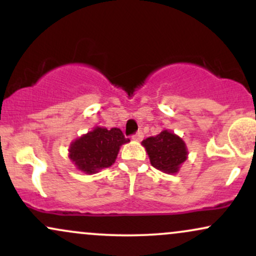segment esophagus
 I'll use <instances>...</instances> for the list:
<instances>
[{"mask_svg":"<svg viewBox=\"0 0 256 256\" xmlns=\"http://www.w3.org/2000/svg\"><path fill=\"white\" fill-rule=\"evenodd\" d=\"M132 140H138V142H140V140H143V132L142 131H138L137 134H134V136H132Z\"/></svg>","mask_w":256,"mask_h":256,"instance_id":"obj_1","label":"esophagus"}]
</instances>
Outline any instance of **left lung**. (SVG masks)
<instances>
[{"mask_svg": "<svg viewBox=\"0 0 256 256\" xmlns=\"http://www.w3.org/2000/svg\"><path fill=\"white\" fill-rule=\"evenodd\" d=\"M152 167L164 173L176 174L188 158L186 144L178 134L162 130L142 142Z\"/></svg>", "mask_w": 256, "mask_h": 256, "instance_id": "1", "label": "left lung"}]
</instances>
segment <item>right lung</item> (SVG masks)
<instances>
[{
    "label": "right lung",
    "instance_id": "right-lung-1",
    "mask_svg": "<svg viewBox=\"0 0 256 256\" xmlns=\"http://www.w3.org/2000/svg\"><path fill=\"white\" fill-rule=\"evenodd\" d=\"M128 142L118 128L107 130L96 126L70 144L68 158L79 171L94 174L113 165L120 146Z\"/></svg>",
    "mask_w": 256,
    "mask_h": 256
}]
</instances>
